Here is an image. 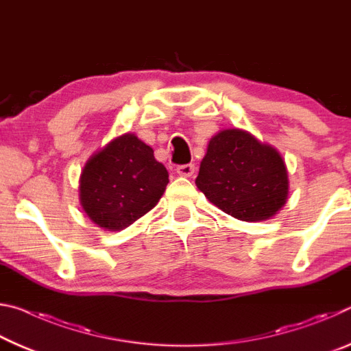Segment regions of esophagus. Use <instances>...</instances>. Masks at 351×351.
<instances>
[{
	"instance_id": "esophagus-1",
	"label": "esophagus",
	"mask_w": 351,
	"mask_h": 351,
	"mask_svg": "<svg viewBox=\"0 0 351 351\" xmlns=\"http://www.w3.org/2000/svg\"><path fill=\"white\" fill-rule=\"evenodd\" d=\"M176 173L182 178H190L195 173V165L193 164L180 165V167H176Z\"/></svg>"
}]
</instances>
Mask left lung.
Masks as SVG:
<instances>
[{
	"label": "left lung",
	"mask_w": 351,
	"mask_h": 351,
	"mask_svg": "<svg viewBox=\"0 0 351 351\" xmlns=\"http://www.w3.org/2000/svg\"><path fill=\"white\" fill-rule=\"evenodd\" d=\"M195 184L213 206L247 223L274 217L287 204L289 189L277 148L240 128L212 136Z\"/></svg>",
	"instance_id": "1"
}]
</instances>
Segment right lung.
<instances>
[{
    "mask_svg": "<svg viewBox=\"0 0 351 351\" xmlns=\"http://www.w3.org/2000/svg\"><path fill=\"white\" fill-rule=\"evenodd\" d=\"M80 204L104 230H123L150 212L165 192L169 171L134 133L110 141L80 173Z\"/></svg>",
    "mask_w": 351,
    "mask_h": 351,
    "instance_id": "obj_1",
    "label": "right lung"
}]
</instances>
